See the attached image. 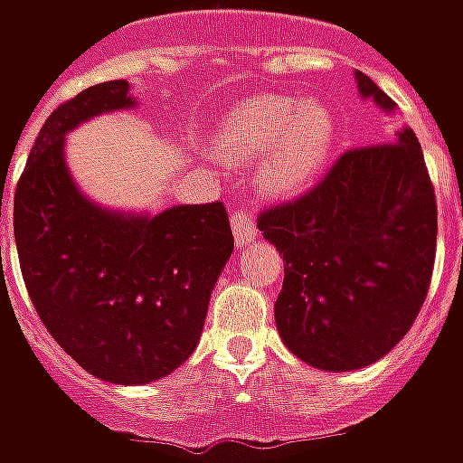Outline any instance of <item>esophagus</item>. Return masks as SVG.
<instances>
[{
	"instance_id": "esophagus-1",
	"label": "esophagus",
	"mask_w": 463,
	"mask_h": 463,
	"mask_svg": "<svg viewBox=\"0 0 463 463\" xmlns=\"http://www.w3.org/2000/svg\"><path fill=\"white\" fill-rule=\"evenodd\" d=\"M231 225L232 232H235V242L238 245H248L258 238V225H255V218H252L250 208H235L231 213Z\"/></svg>"
}]
</instances>
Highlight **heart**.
<instances>
[{"label":"heart","instance_id":"heart-1","mask_svg":"<svg viewBox=\"0 0 463 463\" xmlns=\"http://www.w3.org/2000/svg\"><path fill=\"white\" fill-rule=\"evenodd\" d=\"M332 133V116L322 104L268 94L222 121L218 146L241 161H258L268 153L260 168L262 185L275 195H292L325 165Z\"/></svg>","mask_w":463,"mask_h":463}]
</instances>
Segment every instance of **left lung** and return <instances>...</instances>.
<instances>
[{
	"mask_svg": "<svg viewBox=\"0 0 463 463\" xmlns=\"http://www.w3.org/2000/svg\"><path fill=\"white\" fill-rule=\"evenodd\" d=\"M354 79L362 99L394 111L369 76ZM258 228L285 260L275 322L302 362L367 367L417 320L437 255V198L411 128L342 153L305 195L265 208Z\"/></svg>",
	"mask_w": 463,
	"mask_h": 463,
	"instance_id": "obj_1",
	"label": "left lung"
}]
</instances>
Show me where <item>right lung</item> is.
Masks as SVG:
<instances>
[{
  "label": "right lung",
  "mask_w": 463,
  "mask_h": 463,
  "mask_svg": "<svg viewBox=\"0 0 463 463\" xmlns=\"http://www.w3.org/2000/svg\"><path fill=\"white\" fill-rule=\"evenodd\" d=\"M131 106L121 79L64 101L42 126L14 191L16 252L34 310L69 357L114 384H148L191 357L232 252L221 201L123 215L79 193L64 136Z\"/></svg>",
  "instance_id": "right-lung-1"
}]
</instances>
